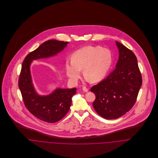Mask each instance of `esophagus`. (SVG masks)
<instances>
[{"label": "esophagus", "instance_id": "34e87169", "mask_svg": "<svg viewBox=\"0 0 158 158\" xmlns=\"http://www.w3.org/2000/svg\"><path fill=\"white\" fill-rule=\"evenodd\" d=\"M82 90H83L84 92H88V89L87 88H86V87H83V88H82Z\"/></svg>", "mask_w": 158, "mask_h": 158}]
</instances>
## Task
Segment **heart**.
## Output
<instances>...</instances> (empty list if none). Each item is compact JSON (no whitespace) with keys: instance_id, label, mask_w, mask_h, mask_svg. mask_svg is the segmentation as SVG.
Returning <instances> with one entry per match:
<instances>
[{"instance_id":"1","label":"heart","mask_w":158,"mask_h":158,"mask_svg":"<svg viewBox=\"0 0 158 158\" xmlns=\"http://www.w3.org/2000/svg\"><path fill=\"white\" fill-rule=\"evenodd\" d=\"M112 62V53L109 49L88 45L74 52L72 61L66 60L65 68L68 77L73 82L80 79L83 69V74L86 78L95 83L105 77Z\"/></svg>"}]
</instances>
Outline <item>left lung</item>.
Returning <instances> with one entry per match:
<instances>
[{"label":"left lung","mask_w":158,"mask_h":158,"mask_svg":"<svg viewBox=\"0 0 158 158\" xmlns=\"http://www.w3.org/2000/svg\"><path fill=\"white\" fill-rule=\"evenodd\" d=\"M116 44L119 52L116 68L90 89L96 96L94 110L106 119H115L128 112L135 104L142 83L135 53L118 42Z\"/></svg>","instance_id":"1"}]
</instances>
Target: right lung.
<instances>
[{"instance_id": "1", "label": "right lung", "mask_w": 158, "mask_h": 158, "mask_svg": "<svg viewBox=\"0 0 158 158\" xmlns=\"http://www.w3.org/2000/svg\"><path fill=\"white\" fill-rule=\"evenodd\" d=\"M68 43L55 40H48L29 53L22 64L18 85L24 105L36 118L48 123L56 122L66 115L72 104V97L76 94L77 89H56L48 95L41 96L33 86L30 66L32 60L56 55Z\"/></svg>"}]
</instances>
